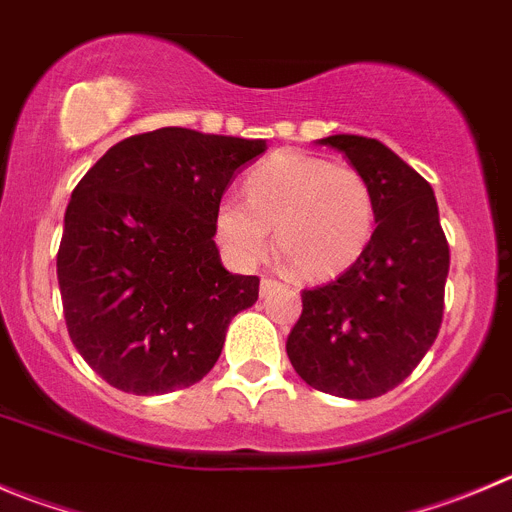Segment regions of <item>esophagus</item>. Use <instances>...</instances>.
Listing matches in <instances>:
<instances>
[{
    "instance_id": "obj_1",
    "label": "esophagus",
    "mask_w": 512,
    "mask_h": 512,
    "mask_svg": "<svg viewBox=\"0 0 512 512\" xmlns=\"http://www.w3.org/2000/svg\"><path fill=\"white\" fill-rule=\"evenodd\" d=\"M281 281L279 279H274V276H264V279H261V296H266V294H271V291L274 289H281Z\"/></svg>"
}]
</instances>
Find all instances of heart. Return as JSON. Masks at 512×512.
<instances>
[{
	"label": "heart",
	"mask_w": 512,
	"mask_h": 512,
	"mask_svg": "<svg viewBox=\"0 0 512 512\" xmlns=\"http://www.w3.org/2000/svg\"><path fill=\"white\" fill-rule=\"evenodd\" d=\"M374 191L349 165L301 153H276L248 173L246 201L223 196L216 236L233 259L259 261L269 231L286 264L321 279L352 266L374 231Z\"/></svg>",
	"instance_id": "heart-1"
}]
</instances>
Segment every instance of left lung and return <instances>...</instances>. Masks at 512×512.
<instances>
[{"instance_id":"left-lung-1","label":"left lung","mask_w":512,"mask_h":512,"mask_svg":"<svg viewBox=\"0 0 512 512\" xmlns=\"http://www.w3.org/2000/svg\"><path fill=\"white\" fill-rule=\"evenodd\" d=\"M369 180L377 228L334 281L301 291V316L286 339L296 374L319 392L372 399L405 382L437 339L450 246L432 186L387 145L332 135Z\"/></svg>"}]
</instances>
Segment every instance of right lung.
Returning a JSON list of instances; mask_svg holds the SVG:
<instances>
[{
    "mask_svg": "<svg viewBox=\"0 0 512 512\" xmlns=\"http://www.w3.org/2000/svg\"><path fill=\"white\" fill-rule=\"evenodd\" d=\"M264 140L160 128L107 150L65 211L57 281L72 344L130 394L201 382L226 329L259 299V276L228 274L216 206Z\"/></svg>",
    "mask_w": 512,
    "mask_h": 512,
    "instance_id": "add662e5",
    "label": "right lung"
}]
</instances>
